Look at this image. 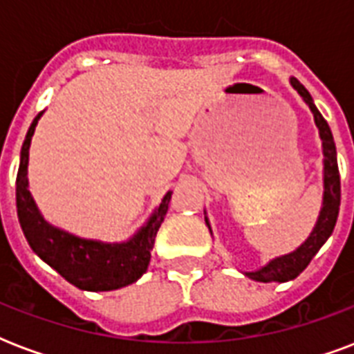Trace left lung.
Listing matches in <instances>:
<instances>
[{"mask_svg": "<svg viewBox=\"0 0 354 354\" xmlns=\"http://www.w3.org/2000/svg\"><path fill=\"white\" fill-rule=\"evenodd\" d=\"M290 84L294 90L303 97V101L307 102L310 112L314 115V122L319 130L322 138V149H324V205L319 211L318 222L314 226L313 233L303 242L301 246L296 248L294 252L281 255V257L272 259L268 264H264L255 272H244L250 279L261 281V283H285V281L296 279L303 270L307 268L308 263L318 253V250L329 239L333 230L336 226L338 211H340V172H338V160H336V145L330 133V128L324 115L318 112V108L314 104L313 97L307 91V88L297 79L292 77ZM205 224L209 227V221L205 218Z\"/></svg>", "mask_w": 354, "mask_h": 354, "instance_id": "left-lung-1", "label": "left lung"}]
</instances>
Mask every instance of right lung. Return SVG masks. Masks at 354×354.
I'll list each match as a JSON object with an SVG mask.
<instances>
[{"mask_svg":"<svg viewBox=\"0 0 354 354\" xmlns=\"http://www.w3.org/2000/svg\"><path fill=\"white\" fill-rule=\"evenodd\" d=\"M41 113L44 112L38 113L35 121L30 122L29 132L25 136L16 176V207L25 239L44 263L57 270L64 279L80 290L108 292L132 285L149 268L156 233L165 218L172 193L169 191L163 196L147 224L127 242L80 239L60 227L51 226L36 207L27 180L30 139Z\"/></svg>","mask_w":354,"mask_h":354,"instance_id":"1","label":"right lung"}]
</instances>
